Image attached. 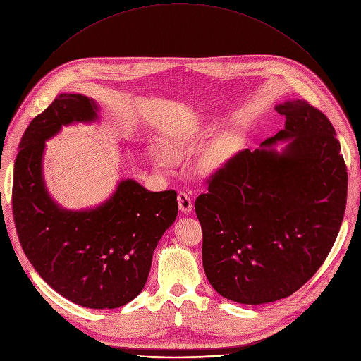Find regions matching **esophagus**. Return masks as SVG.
<instances>
[{"mask_svg":"<svg viewBox=\"0 0 361 361\" xmlns=\"http://www.w3.org/2000/svg\"><path fill=\"white\" fill-rule=\"evenodd\" d=\"M177 200H178V207H180L181 213L188 214L192 210V199H191L190 191H187V190L178 191Z\"/></svg>","mask_w":361,"mask_h":361,"instance_id":"1","label":"esophagus"}]
</instances>
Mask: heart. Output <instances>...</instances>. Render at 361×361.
Returning a JSON list of instances; mask_svg holds the SVG:
<instances>
[{
    "label": "heart",
    "instance_id": "obj_1",
    "mask_svg": "<svg viewBox=\"0 0 361 361\" xmlns=\"http://www.w3.org/2000/svg\"><path fill=\"white\" fill-rule=\"evenodd\" d=\"M200 147H202V142L199 138L177 137V138H173L167 144V151H169L170 157H173V158H183V157L197 152ZM226 149H227V145H221L220 148H217L213 154V159L216 161V159L221 158L226 154Z\"/></svg>",
    "mask_w": 361,
    "mask_h": 361
}]
</instances>
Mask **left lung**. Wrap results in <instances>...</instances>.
I'll return each instance as SVG.
<instances>
[{
	"instance_id": "obj_1",
	"label": "left lung",
	"mask_w": 361,
	"mask_h": 361,
	"mask_svg": "<svg viewBox=\"0 0 361 361\" xmlns=\"http://www.w3.org/2000/svg\"><path fill=\"white\" fill-rule=\"evenodd\" d=\"M275 109L285 128L265 148L228 158L194 204L210 285L247 305L286 298L314 276L347 204V167L330 119L304 99ZM283 139L293 141L282 154L266 148Z\"/></svg>"
}]
</instances>
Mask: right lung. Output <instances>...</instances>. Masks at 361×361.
<instances>
[{
    "label": "right lung",
    "instance_id": "1",
    "mask_svg": "<svg viewBox=\"0 0 361 361\" xmlns=\"http://www.w3.org/2000/svg\"><path fill=\"white\" fill-rule=\"evenodd\" d=\"M86 96L61 93L30 122L13 180V216L21 247L61 297L93 310L119 308L145 286L152 253L178 213L177 192L121 181L94 210L68 212L49 197L42 177L44 142L61 125L96 119Z\"/></svg>",
    "mask_w": 361,
    "mask_h": 361
}]
</instances>
